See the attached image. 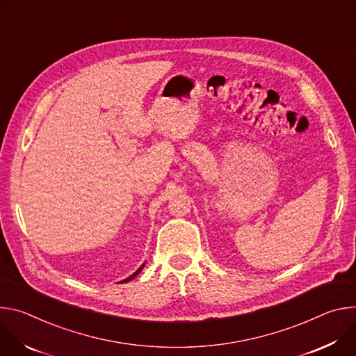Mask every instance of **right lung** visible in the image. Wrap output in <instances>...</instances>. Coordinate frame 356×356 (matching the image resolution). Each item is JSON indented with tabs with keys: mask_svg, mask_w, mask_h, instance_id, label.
Listing matches in <instances>:
<instances>
[{
	"mask_svg": "<svg viewBox=\"0 0 356 356\" xmlns=\"http://www.w3.org/2000/svg\"><path fill=\"white\" fill-rule=\"evenodd\" d=\"M143 267H144V266H141V267H140V268H138V270H137V271H136V273H134V274H131V275H130V277H129V279H126V280H123V282H122V283H127V282H130V280H133V279H134V277H136V275H137V274H138V273H140V271H141V270H143Z\"/></svg>",
	"mask_w": 356,
	"mask_h": 356,
	"instance_id": "right-lung-1",
	"label": "right lung"
}]
</instances>
